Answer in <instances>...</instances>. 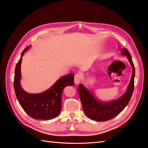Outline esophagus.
I'll list each match as a JSON object with an SVG mask.
<instances>
[{
    "mask_svg": "<svg viewBox=\"0 0 148 148\" xmlns=\"http://www.w3.org/2000/svg\"><path fill=\"white\" fill-rule=\"evenodd\" d=\"M81 79H82V76H81V74H76L75 75L74 82H75V84H79V83L81 81Z\"/></svg>",
    "mask_w": 148,
    "mask_h": 148,
    "instance_id": "34e87169",
    "label": "esophagus"
}]
</instances>
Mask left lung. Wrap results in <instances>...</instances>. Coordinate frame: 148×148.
I'll return each instance as SVG.
<instances>
[{"label":"left lung","instance_id":"1","mask_svg":"<svg viewBox=\"0 0 148 148\" xmlns=\"http://www.w3.org/2000/svg\"><path fill=\"white\" fill-rule=\"evenodd\" d=\"M121 51L123 55L127 56L133 70L127 91L119 99L111 103H101L98 101L82 84L78 86V92L83 111L87 116L92 120L106 121L114 118L123 110L131 99L134 88L135 68L131 56L127 49L124 48Z\"/></svg>","mask_w":148,"mask_h":148}]
</instances>
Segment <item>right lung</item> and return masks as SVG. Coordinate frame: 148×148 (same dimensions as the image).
Returning a JSON list of instances; mask_svg holds the SVG:
<instances>
[{
  "instance_id": "add662e5",
  "label": "right lung",
  "mask_w": 148,
  "mask_h": 148,
  "mask_svg": "<svg viewBox=\"0 0 148 148\" xmlns=\"http://www.w3.org/2000/svg\"><path fill=\"white\" fill-rule=\"evenodd\" d=\"M27 46L22 52L21 59L15 69L14 87L16 97L24 111L36 119L49 120L59 115L62 107V93L64 88L74 84L73 74L65 75L57 81L51 88L41 94H29L22 89L20 84L21 65Z\"/></svg>"
}]
</instances>
